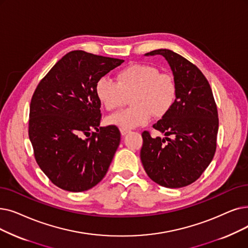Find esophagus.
<instances>
[{
  "mask_svg": "<svg viewBox=\"0 0 248 248\" xmlns=\"http://www.w3.org/2000/svg\"><path fill=\"white\" fill-rule=\"evenodd\" d=\"M127 133H130V130H128V128H124V127H121V134L123 135V136H124V135H126Z\"/></svg>",
  "mask_w": 248,
  "mask_h": 248,
  "instance_id": "obj_1",
  "label": "esophagus"
}]
</instances>
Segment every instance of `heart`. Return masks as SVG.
I'll use <instances>...</instances> for the list:
<instances>
[{"instance_id":"b5f03b06","label":"heart","mask_w":248,"mask_h":248,"mask_svg":"<svg viewBox=\"0 0 248 248\" xmlns=\"http://www.w3.org/2000/svg\"><path fill=\"white\" fill-rule=\"evenodd\" d=\"M115 82L100 78L96 83V96L106 110L125 105L131 95L133 107L107 117V123L120 127L135 128L150 123L155 114H167L177 98V84L173 75L160 72L153 64L132 63L117 72Z\"/></svg>"}]
</instances>
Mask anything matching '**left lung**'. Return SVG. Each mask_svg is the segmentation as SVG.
Wrapping results in <instances>:
<instances>
[{
	"instance_id": "8db88e82",
	"label": "left lung",
	"mask_w": 248,
	"mask_h": 248,
	"mask_svg": "<svg viewBox=\"0 0 248 248\" xmlns=\"http://www.w3.org/2000/svg\"><path fill=\"white\" fill-rule=\"evenodd\" d=\"M155 55L168 62L177 84V98L170 111L153 124L166 138L154 139L148 131L143 132L140 156L146 173L156 184L179 188L195 182L213 160L218 110L211 86L196 64L170 49L146 53Z\"/></svg>"
}]
</instances>
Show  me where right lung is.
I'll list each match as a JSON object with an SVG mask.
<instances>
[{
    "mask_svg": "<svg viewBox=\"0 0 248 248\" xmlns=\"http://www.w3.org/2000/svg\"><path fill=\"white\" fill-rule=\"evenodd\" d=\"M124 62L73 50L38 83L30 102L28 135L38 166L58 187L88 190L108 170L121 133L116 125L99 126L101 103L95 87Z\"/></svg>",
    "mask_w": 248,
    "mask_h": 248,
    "instance_id": "add662e5",
    "label": "right lung"
}]
</instances>
